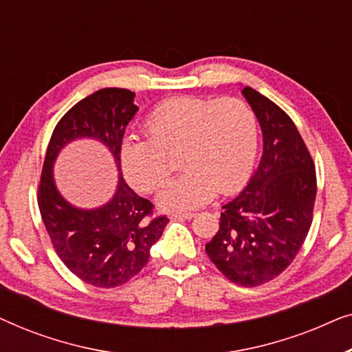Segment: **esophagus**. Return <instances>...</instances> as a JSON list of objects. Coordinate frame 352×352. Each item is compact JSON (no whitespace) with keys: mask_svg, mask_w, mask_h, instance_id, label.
Instances as JSON below:
<instances>
[{"mask_svg":"<svg viewBox=\"0 0 352 352\" xmlns=\"http://www.w3.org/2000/svg\"><path fill=\"white\" fill-rule=\"evenodd\" d=\"M195 213H190V211H176V213L171 214V218H184V219H192Z\"/></svg>","mask_w":352,"mask_h":352,"instance_id":"1","label":"esophagus"}]
</instances>
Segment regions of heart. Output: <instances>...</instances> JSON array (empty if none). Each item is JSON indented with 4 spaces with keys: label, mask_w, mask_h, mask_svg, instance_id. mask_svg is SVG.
Returning <instances> with one entry per match:
<instances>
[{
    "label": "heart",
    "mask_w": 352,
    "mask_h": 352,
    "mask_svg": "<svg viewBox=\"0 0 352 352\" xmlns=\"http://www.w3.org/2000/svg\"><path fill=\"white\" fill-rule=\"evenodd\" d=\"M148 141L126 139L120 160L126 179L142 192L155 190L171 171L168 155L181 153L186 168L158 194L165 210L197 208L214 192L232 194L252 175L258 151V120L235 98L181 96L163 100L144 123Z\"/></svg>",
    "instance_id": "heart-1"
}]
</instances>
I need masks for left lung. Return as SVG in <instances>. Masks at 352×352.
Instances as JSON below:
<instances>
[{
	"label": "left lung",
	"instance_id": "8db88e82",
	"mask_svg": "<svg viewBox=\"0 0 352 352\" xmlns=\"http://www.w3.org/2000/svg\"><path fill=\"white\" fill-rule=\"evenodd\" d=\"M263 131V157L248 184L223 206L206 254L230 282L263 285L290 266L312 223L317 181L312 157L292 118L245 86Z\"/></svg>",
	"mask_w": 352,
	"mask_h": 352
}]
</instances>
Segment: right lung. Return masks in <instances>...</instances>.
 I'll return each mask as SVG.
<instances>
[{"label": "right lung", "mask_w": 352, "mask_h": 352, "mask_svg": "<svg viewBox=\"0 0 352 352\" xmlns=\"http://www.w3.org/2000/svg\"><path fill=\"white\" fill-rule=\"evenodd\" d=\"M134 96L129 89L104 88L75 104L52 131L38 187V206L57 256L76 277L100 288L123 285L141 272L170 221L166 216L152 218L153 205L123 179L120 148L138 112ZM81 137L104 143L119 170L114 197L93 210L70 206L56 190L52 173L61 148Z\"/></svg>", "instance_id": "obj_1"}]
</instances>
